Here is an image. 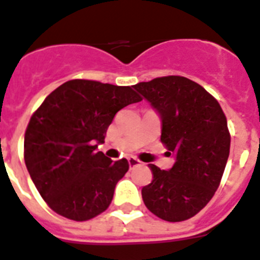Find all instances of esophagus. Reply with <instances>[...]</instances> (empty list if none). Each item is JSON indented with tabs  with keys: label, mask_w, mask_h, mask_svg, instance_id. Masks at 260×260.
<instances>
[{
	"label": "esophagus",
	"mask_w": 260,
	"mask_h": 260,
	"mask_svg": "<svg viewBox=\"0 0 260 260\" xmlns=\"http://www.w3.org/2000/svg\"><path fill=\"white\" fill-rule=\"evenodd\" d=\"M128 164H129V167L132 168V167L140 166L141 161L139 159H136V157H128Z\"/></svg>",
	"instance_id": "obj_1"
}]
</instances>
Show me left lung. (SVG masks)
Instances as JSON below:
<instances>
[{
	"mask_svg": "<svg viewBox=\"0 0 260 260\" xmlns=\"http://www.w3.org/2000/svg\"><path fill=\"white\" fill-rule=\"evenodd\" d=\"M134 88L160 113V140L176 156L170 171L148 166L153 179L141 189L145 207L163 220H187L220 184L231 144L224 112L203 86L183 76L156 77Z\"/></svg>",
	"mask_w": 260,
	"mask_h": 260,
	"instance_id": "1",
	"label": "left lung"
}]
</instances>
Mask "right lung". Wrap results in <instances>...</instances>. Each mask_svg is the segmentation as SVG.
<instances>
[{
	"mask_svg": "<svg viewBox=\"0 0 260 260\" xmlns=\"http://www.w3.org/2000/svg\"><path fill=\"white\" fill-rule=\"evenodd\" d=\"M131 86L69 80L31 115L25 131L24 159L41 198L67 219L85 221L104 212L117 181L129 168L112 161L97 144L120 109L141 101Z\"/></svg>",
	"mask_w": 260,
	"mask_h": 260,
	"instance_id": "1",
	"label": "right lung"
}]
</instances>
